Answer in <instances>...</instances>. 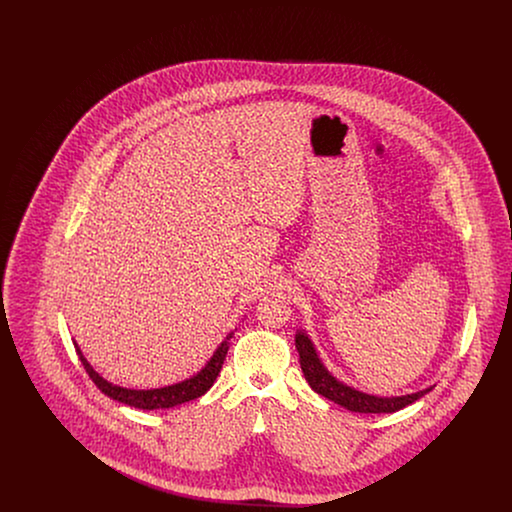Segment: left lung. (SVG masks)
<instances>
[{"label": "left lung", "mask_w": 512, "mask_h": 512, "mask_svg": "<svg viewBox=\"0 0 512 512\" xmlns=\"http://www.w3.org/2000/svg\"><path fill=\"white\" fill-rule=\"evenodd\" d=\"M295 349L299 353V365H301L303 376L309 382V386L320 393L322 397L338 403L351 413H395V411L411 405L414 401H418L420 397H424L428 391H432L434 388V386H430L426 390L414 391L407 395H395V397H382V395L366 393V391L357 390V388L341 382L338 376H334L326 368L311 336L303 328H299L295 332Z\"/></svg>", "instance_id": "8db88e82"}]
</instances>
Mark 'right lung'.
I'll return each instance as SVG.
<instances>
[{
    "label": "right lung",
    "mask_w": 512,
    "mask_h": 512,
    "mask_svg": "<svg viewBox=\"0 0 512 512\" xmlns=\"http://www.w3.org/2000/svg\"><path fill=\"white\" fill-rule=\"evenodd\" d=\"M232 336H234V332L226 334V338L220 341L219 347L213 351L211 359L201 366V370H197L194 376H190V378H186L182 382L171 384V386L153 388V390H132V388H122V386L107 382L99 372H96V368L88 363V359L82 355V351H80L76 341H74V347H76V353H78L82 365L86 368L88 376L92 378V382L107 397H111V399H115L119 403H124L128 407H134V409L155 411V409H171V407H176V405L188 403V401L197 399L203 393L211 390V386L215 384V380L219 376L222 363L226 359V353H228Z\"/></svg>",
    "instance_id": "right-lung-1"
}]
</instances>
